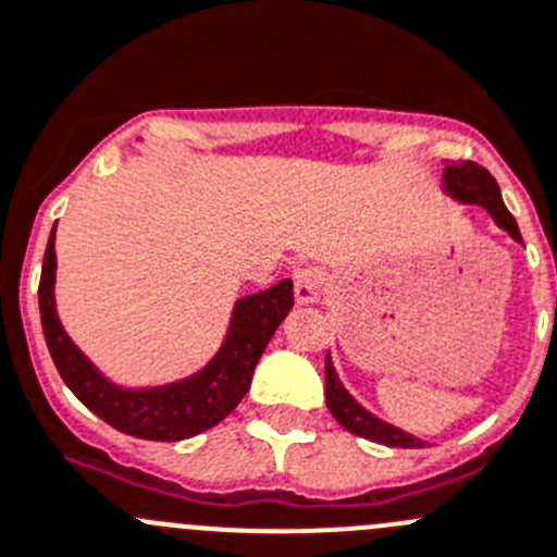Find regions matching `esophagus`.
<instances>
[{
	"label": "esophagus",
	"instance_id": "obj_1",
	"mask_svg": "<svg viewBox=\"0 0 557 557\" xmlns=\"http://www.w3.org/2000/svg\"><path fill=\"white\" fill-rule=\"evenodd\" d=\"M295 300L300 306L317 304L322 295V273L317 268H298L295 270Z\"/></svg>",
	"mask_w": 557,
	"mask_h": 557
}]
</instances>
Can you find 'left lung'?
<instances>
[{
	"label": "left lung",
	"mask_w": 557,
	"mask_h": 557,
	"mask_svg": "<svg viewBox=\"0 0 557 557\" xmlns=\"http://www.w3.org/2000/svg\"><path fill=\"white\" fill-rule=\"evenodd\" d=\"M446 190L454 196V199H459V202L481 205V208L495 219V224L500 226V230H506L513 240L522 243L520 226H517L513 215L508 213V208L503 205L500 188H497L495 177H492L484 166H479V163L473 161H459L454 163V166H448ZM325 401H327V410L333 412V418H336L347 432L358 434V437H367V441L383 443V446H391V448L423 446L418 437H412V434L401 432V429L391 426V423L380 421L377 416L363 410V407L358 405L347 391H344V385L338 383L336 369H333L327 355H325Z\"/></svg>",
	"instance_id": "1"
}]
</instances>
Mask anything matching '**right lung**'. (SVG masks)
I'll use <instances>...</instances> for the list:
<instances>
[{
	"mask_svg": "<svg viewBox=\"0 0 557 557\" xmlns=\"http://www.w3.org/2000/svg\"><path fill=\"white\" fill-rule=\"evenodd\" d=\"M54 230H51L49 246H46L37 300H40V322H44V336L51 358H54V367L67 388L76 394V399L89 407L95 416L103 418L109 426L120 429L131 437H141V441H185V437H194V434L224 421L248 394L253 369H257L270 336L293 309V282L284 278L264 293L246 295L237 300L224 347L199 374L180 380V383L161 385V388L128 391L109 383L84 358L82 349L71 342L57 317Z\"/></svg>",
	"mask_w": 557,
	"mask_h": 557,
	"instance_id": "1",
	"label": "right lung"
}]
</instances>
